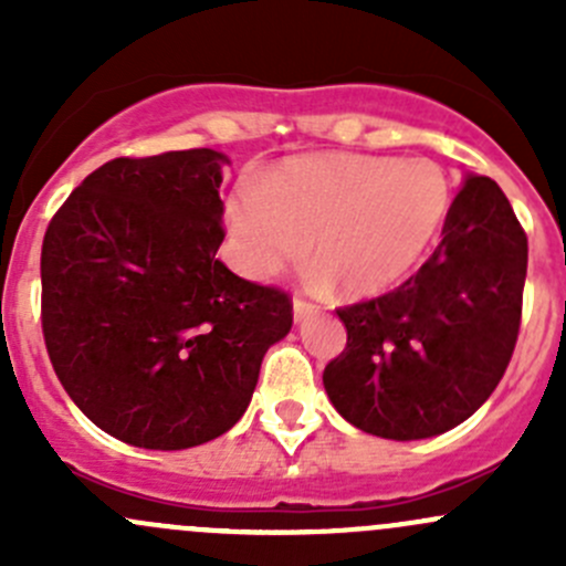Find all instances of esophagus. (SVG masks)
Wrapping results in <instances>:
<instances>
[{
  "mask_svg": "<svg viewBox=\"0 0 566 566\" xmlns=\"http://www.w3.org/2000/svg\"><path fill=\"white\" fill-rule=\"evenodd\" d=\"M315 310H317V306L310 304V301H306V298H301V295H295V298H293V317H295V323L306 319Z\"/></svg>",
  "mask_w": 566,
  "mask_h": 566,
  "instance_id": "34e87169",
  "label": "esophagus"
}]
</instances>
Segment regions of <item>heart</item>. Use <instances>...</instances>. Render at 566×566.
I'll list each match as a JSON object with an SVG mask.
<instances>
[{
	"label": "heart",
	"mask_w": 566,
	"mask_h": 566,
	"mask_svg": "<svg viewBox=\"0 0 566 566\" xmlns=\"http://www.w3.org/2000/svg\"><path fill=\"white\" fill-rule=\"evenodd\" d=\"M452 177L430 158L315 153L279 164L227 202L238 265L254 279L301 260L353 298L391 290L436 247L452 213Z\"/></svg>",
	"instance_id": "b5f03b06"
}]
</instances>
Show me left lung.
Instances as JSON below:
<instances>
[{"label": "left lung", "mask_w": 566, "mask_h": 566, "mask_svg": "<svg viewBox=\"0 0 566 566\" xmlns=\"http://www.w3.org/2000/svg\"><path fill=\"white\" fill-rule=\"evenodd\" d=\"M526 268L506 193L468 175L430 260L391 293L336 310L347 345L323 373L334 408L389 441L441 436L476 413L515 353Z\"/></svg>", "instance_id": "8db88e82"}]
</instances>
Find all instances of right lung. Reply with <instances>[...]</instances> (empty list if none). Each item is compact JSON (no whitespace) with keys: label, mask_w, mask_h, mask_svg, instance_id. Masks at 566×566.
Masks as SVG:
<instances>
[{"label":"right lung","mask_w":566,"mask_h":566,"mask_svg":"<svg viewBox=\"0 0 566 566\" xmlns=\"http://www.w3.org/2000/svg\"><path fill=\"white\" fill-rule=\"evenodd\" d=\"M208 147L112 158L73 188L40 251V323L62 389L142 449H191L249 408L293 298L216 256L221 164Z\"/></svg>","instance_id":"add662e5"}]
</instances>
